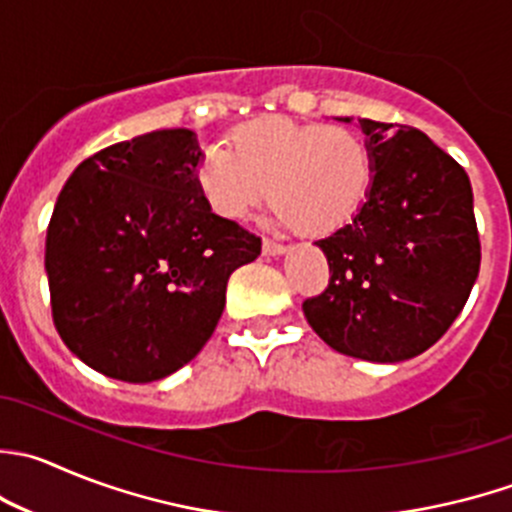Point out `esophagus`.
I'll return each mask as SVG.
<instances>
[{
	"mask_svg": "<svg viewBox=\"0 0 512 512\" xmlns=\"http://www.w3.org/2000/svg\"><path fill=\"white\" fill-rule=\"evenodd\" d=\"M285 250L287 247L280 245V242H272V240L262 242V252H265L267 257H280V255H285Z\"/></svg>",
	"mask_w": 512,
	"mask_h": 512,
	"instance_id": "obj_1",
	"label": "esophagus"
}]
</instances>
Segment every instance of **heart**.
Returning <instances> with one entry per match:
<instances>
[{
	"label": "heart",
	"mask_w": 512,
	"mask_h": 512,
	"mask_svg": "<svg viewBox=\"0 0 512 512\" xmlns=\"http://www.w3.org/2000/svg\"><path fill=\"white\" fill-rule=\"evenodd\" d=\"M207 147L195 170L202 200L222 220L240 222L267 197L277 222L307 235H327L355 217L375 180L372 150L342 124L257 119Z\"/></svg>",
	"instance_id": "heart-1"
}]
</instances>
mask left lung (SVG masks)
Instances as JSON below:
<instances>
[{"label":"left lung","mask_w":512,"mask_h":512,"mask_svg":"<svg viewBox=\"0 0 512 512\" xmlns=\"http://www.w3.org/2000/svg\"><path fill=\"white\" fill-rule=\"evenodd\" d=\"M360 127L375 180L350 225L315 242L330 282L302 312L332 350L400 362L433 347L468 302L480 270L473 190L420 130L372 119Z\"/></svg>","instance_id":"obj_1"}]
</instances>
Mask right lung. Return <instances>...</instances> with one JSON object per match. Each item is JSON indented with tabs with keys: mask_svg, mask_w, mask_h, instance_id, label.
Returning a JSON list of instances; mask_svg holds the SVG:
<instances>
[{
	"mask_svg": "<svg viewBox=\"0 0 512 512\" xmlns=\"http://www.w3.org/2000/svg\"><path fill=\"white\" fill-rule=\"evenodd\" d=\"M195 132L157 130L94 152L62 187L44 267L64 345L102 375L152 382L205 347L227 280L260 237L207 207Z\"/></svg>",
	"mask_w": 512,
	"mask_h": 512,
	"instance_id": "add662e5",
	"label": "right lung"
}]
</instances>
